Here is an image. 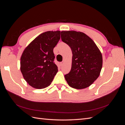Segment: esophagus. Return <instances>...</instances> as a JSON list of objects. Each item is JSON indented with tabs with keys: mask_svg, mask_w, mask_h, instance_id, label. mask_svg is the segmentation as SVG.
Segmentation results:
<instances>
[{
	"mask_svg": "<svg viewBox=\"0 0 125 125\" xmlns=\"http://www.w3.org/2000/svg\"><path fill=\"white\" fill-rule=\"evenodd\" d=\"M63 62H60V66H62L63 65Z\"/></svg>",
	"mask_w": 125,
	"mask_h": 125,
	"instance_id": "1",
	"label": "esophagus"
}]
</instances>
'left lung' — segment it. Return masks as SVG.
Listing matches in <instances>:
<instances>
[{
  "label": "left lung",
  "instance_id": "obj_1",
  "mask_svg": "<svg viewBox=\"0 0 125 125\" xmlns=\"http://www.w3.org/2000/svg\"><path fill=\"white\" fill-rule=\"evenodd\" d=\"M61 39L71 48V69L65 75L71 88L82 89L91 85L99 77L103 64L102 55L94 41L81 32H61Z\"/></svg>",
  "mask_w": 125,
  "mask_h": 125
}]
</instances>
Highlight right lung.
Instances as JSON below:
<instances>
[{
  "label": "right lung",
  "mask_w": 125,
  "mask_h": 125,
  "mask_svg": "<svg viewBox=\"0 0 125 125\" xmlns=\"http://www.w3.org/2000/svg\"><path fill=\"white\" fill-rule=\"evenodd\" d=\"M60 31L41 34L26 47L20 58V70L25 80L33 88L50 85L58 67L54 63V48L59 41Z\"/></svg>",
  "instance_id": "add662e5"
}]
</instances>
